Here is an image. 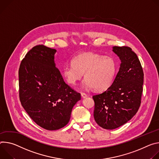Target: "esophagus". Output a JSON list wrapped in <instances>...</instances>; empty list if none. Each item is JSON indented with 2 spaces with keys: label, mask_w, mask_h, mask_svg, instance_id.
Here are the masks:
<instances>
[{
  "label": "esophagus",
  "mask_w": 159,
  "mask_h": 159,
  "mask_svg": "<svg viewBox=\"0 0 159 159\" xmlns=\"http://www.w3.org/2000/svg\"><path fill=\"white\" fill-rule=\"evenodd\" d=\"M81 97H82L83 98H86V97H88V95H87L86 93H81Z\"/></svg>",
  "instance_id": "esophagus-1"
}]
</instances>
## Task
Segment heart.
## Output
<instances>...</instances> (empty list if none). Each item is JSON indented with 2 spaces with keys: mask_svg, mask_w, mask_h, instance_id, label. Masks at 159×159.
Here are the masks:
<instances>
[{
  "mask_svg": "<svg viewBox=\"0 0 159 159\" xmlns=\"http://www.w3.org/2000/svg\"><path fill=\"white\" fill-rule=\"evenodd\" d=\"M116 71V64L113 58L86 52L75 56L71 64L66 65L62 75L67 83L75 85L84 73L86 89L93 88L95 91L100 92L110 86Z\"/></svg>",
  "mask_w": 159,
  "mask_h": 159,
  "instance_id": "b5f03b06",
  "label": "heart"
}]
</instances>
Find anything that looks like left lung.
I'll list each match as a JSON object with an SVG mask.
<instances>
[{"instance_id":"left-lung-1","label":"left lung","mask_w":159,"mask_h":159,"mask_svg":"<svg viewBox=\"0 0 159 159\" xmlns=\"http://www.w3.org/2000/svg\"><path fill=\"white\" fill-rule=\"evenodd\" d=\"M120 60L119 71L106 91L93 96V116L102 128L114 129L136 114L143 92V71L137 55L128 47H112Z\"/></svg>"}]
</instances>
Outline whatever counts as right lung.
<instances>
[{
	"mask_svg": "<svg viewBox=\"0 0 159 159\" xmlns=\"http://www.w3.org/2000/svg\"><path fill=\"white\" fill-rule=\"evenodd\" d=\"M57 50L43 45L33 47L19 69L20 99L26 112L40 127L57 130L69 121L81 94L67 85L56 67Z\"/></svg>",
	"mask_w": 159,
	"mask_h": 159,
	"instance_id": "add662e5",
	"label": "right lung"
}]
</instances>
